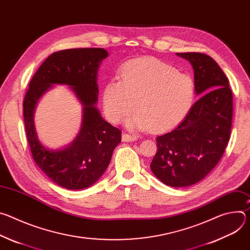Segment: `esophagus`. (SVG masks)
I'll list each match as a JSON object with an SVG mask.
<instances>
[{
	"mask_svg": "<svg viewBox=\"0 0 250 250\" xmlns=\"http://www.w3.org/2000/svg\"><path fill=\"white\" fill-rule=\"evenodd\" d=\"M122 138H123V141H124V142H130V141H134V140L137 139L136 136L130 135V134H128V133H124Z\"/></svg>",
	"mask_w": 250,
	"mask_h": 250,
	"instance_id": "1",
	"label": "esophagus"
}]
</instances>
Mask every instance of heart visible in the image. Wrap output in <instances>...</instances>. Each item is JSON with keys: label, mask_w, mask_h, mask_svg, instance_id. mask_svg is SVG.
Instances as JSON below:
<instances>
[{"label": "heart", "mask_w": 250, "mask_h": 250, "mask_svg": "<svg viewBox=\"0 0 250 250\" xmlns=\"http://www.w3.org/2000/svg\"><path fill=\"white\" fill-rule=\"evenodd\" d=\"M120 79L104 86V110L117 124L136 106L138 111L126 121L131 129H171L182 122L194 103L193 78L154 57L128 61L121 69Z\"/></svg>", "instance_id": "obj_1"}]
</instances>
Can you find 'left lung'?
<instances>
[{"mask_svg":"<svg viewBox=\"0 0 250 250\" xmlns=\"http://www.w3.org/2000/svg\"><path fill=\"white\" fill-rule=\"evenodd\" d=\"M176 54L192 64L195 91L202 96L179 125L157 136L150 168L164 184L187 187L205 178L225 152L230 137L232 93L211 57L199 52Z\"/></svg>","mask_w":250,"mask_h":250,"instance_id":"left-lung-1","label":"left lung"}]
</instances>
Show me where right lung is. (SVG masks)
<instances>
[{"instance_id":"obj_1","label":"right lung","mask_w":250,"mask_h":250,"mask_svg":"<svg viewBox=\"0 0 250 250\" xmlns=\"http://www.w3.org/2000/svg\"><path fill=\"white\" fill-rule=\"evenodd\" d=\"M108 56L104 48H74L52 53L30 80L23 100V120L32 158L42 172L57 185L70 190L93 185L109 166L122 131L105 122L96 108L97 73L100 63ZM68 84L83 104L80 134L67 148L50 151L37 138L33 123L35 105L52 84Z\"/></svg>"}]
</instances>
